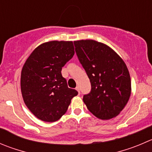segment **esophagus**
<instances>
[{"instance_id":"34e87169","label":"esophagus","mask_w":152,"mask_h":152,"mask_svg":"<svg viewBox=\"0 0 152 152\" xmlns=\"http://www.w3.org/2000/svg\"><path fill=\"white\" fill-rule=\"evenodd\" d=\"M76 90L78 91V93H79V94H80V90H79V87H76Z\"/></svg>"}]
</instances>
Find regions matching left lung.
<instances>
[{"label":"left lung","mask_w":152,"mask_h":152,"mask_svg":"<svg viewBox=\"0 0 152 152\" xmlns=\"http://www.w3.org/2000/svg\"><path fill=\"white\" fill-rule=\"evenodd\" d=\"M79 62L90 79L91 90L83 101L98 118L118 115L131 95V78L121 58L111 48L94 40L73 42Z\"/></svg>","instance_id":"obj_1"}]
</instances>
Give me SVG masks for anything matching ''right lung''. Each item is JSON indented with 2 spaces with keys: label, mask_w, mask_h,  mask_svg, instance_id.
<instances>
[{
  "label": "right lung",
  "mask_w": 152,
  "mask_h": 152,
  "mask_svg": "<svg viewBox=\"0 0 152 152\" xmlns=\"http://www.w3.org/2000/svg\"><path fill=\"white\" fill-rule=\"evenodd\" d=\"M74 55L72 42L44 43L25 62L20 76L22 96L29 110L39 120L55 122L68 108L77 91L67 87L61 69Z\"/></svg>",
  "instance_id": "obj_1"
}]
</instances>
